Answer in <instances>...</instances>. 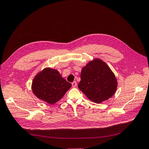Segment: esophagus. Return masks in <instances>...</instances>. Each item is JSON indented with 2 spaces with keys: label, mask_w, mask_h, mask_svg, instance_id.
I'll use <instances>...</instances> for the list:
<instances>
[{
  "label": "esophagus",
  "mask_w": 149,
  "mask_h": 149,
  "mask_svg": "<svg viewBox=\"0 0 149 149\" xmlns=\"http://www.w3.org/2000/svg\"><path fill=\"white\" fill-rule=\"evenodd\" d=\"M72 87H75L77 86V82L75 81H73L72 83Z\"/></svg>",
  "instance_id": "esophagus-1"
}]
</instances>
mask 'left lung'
Listing matches in <instances>:
<instances>
[{
    "label": "left lung",
    "mask_w": 149,
    "mask_h": 149,
    "mask_svg": "<svg viewBox=\"0 0 149 149\" xmlns=\"http://www.w3.org/2000/svg\"><path fill=\"white\" fill-rule=\"evenodd\" d=\"M79 88L90 100L101 103L117 90V81L107 64L100 59L91 61L81 70Z\"/></svg>",
    "instance_id": "obj_1"
}]
</instances>
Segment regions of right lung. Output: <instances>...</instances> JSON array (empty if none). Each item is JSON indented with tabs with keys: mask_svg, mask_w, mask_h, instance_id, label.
<instances>
[{
	"mask_svg": "<svg viewBox=\"0 0 149 149\" xmlns=\"http://www.w3.org/2000/svg\"><path fill=\"white\" fill-rule=\"evenodd\" d=\"M71 86L57 70L47 68L36 75L32 84V90L38 99L53 104L63 97Z\"/></svg>",
	"mask_w": 149,
	"mask_h": 149,
	"instance_id": "obj_1",
	"label": "right lung"
}]
</instances>
